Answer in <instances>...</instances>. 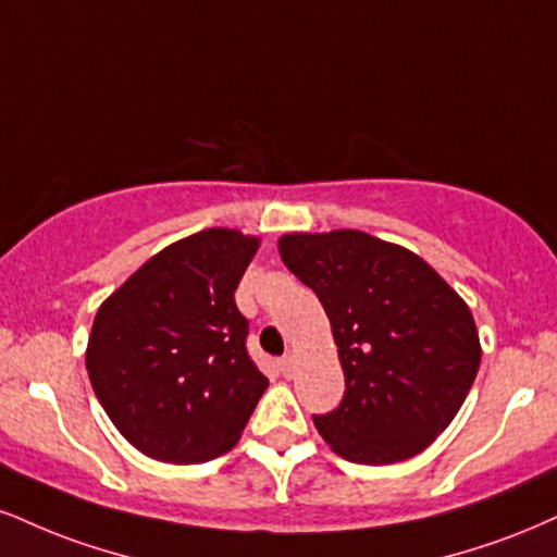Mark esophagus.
<instances>
[{
    "label": "esophagus",
    "mask_w": 557,
    "mask_h": 557,
    "mask_svg": "<svg viewBox=\"0 0 557 557\" xmlns=\"http://www.w3.org/2000/svg\"><path fill=\"white\" fill-rule=\"evenodd\" d=\"M280 371H283V376L290 379L293 371H296V358H293V355H285V358L280 360Z\"/></svg>",
    "instance_id": "obj_1"
}]
</instances>
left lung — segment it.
<instances>
[{"mask_svg":"<svg viewBox=\"0 0 557 557\" xmlns=\"http://www.w3.org/2000/svg\"><path fill=\"white\" fill-rule=\"evenodd\" d=\"M280 257L330 317L345 397L313 414L334 454L394 465L457 418L480 368V337L459 293L418 253L363 231L287 233Z\"/></svg>","mask_w":557,"mask_h":557,"instance_id":"obj_1","label":"left lung"}]
</instances>
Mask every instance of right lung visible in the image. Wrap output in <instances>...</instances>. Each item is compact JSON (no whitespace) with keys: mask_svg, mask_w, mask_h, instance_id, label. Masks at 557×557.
<instances>
[{"mask_svg":"<svg viewBox=\"0 0 557 557\" xmlns=\"http://www.w3.org/2000/svg\"><path fill=\"white\" fill-rule=\"evenodd\" d=\"M259 238L207 227L165 246L103 300L85 366L119 433L145 457L197 465L231 451L270 386L246 352L236 287Z\"/></svg>","mask_w":557,"mask_h":557,"instance_id":"obj_1","label":"right lung"}]
</instances>
